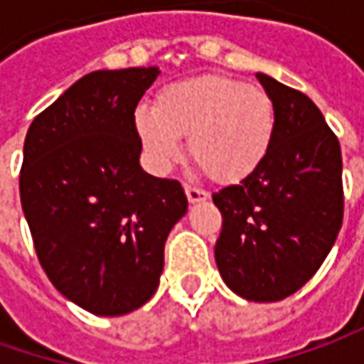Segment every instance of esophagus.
I'll use <instances>...</instances> for the list:
<instances>
[{"instance_id": "34e87169", "label": "esophagus", "mask_w": 364, "mask_h": 364, "mask_svg": "<svg viewBox=\"0 0 364 364\" xmlns=\"http://www.w3.org/2000/svg\"><path fill=\"white\" fill-rule=\"evenodd\" d=\"M185 193H187L189 203H199V201H205V199L210 198L208 191H203L199 187H191V185H185Z\"/></svg>"}]
</instances>
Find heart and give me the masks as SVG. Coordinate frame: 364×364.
<instances>
[{"instance_id":"b5f03b06","label":"heart","mask_w":364,"mask_h":364,"mask_svg":"<svg viewBox=\"0 0 364 364\" xmlns=\"http://www.w3.org/2000/svg\"><path fill=\"white\" fill-rule=\"evenodd\" d=\"M136 134L156 168H168L187 138L191 156L218 183H238L264 163L275 138V103L262 87L205 75L171 83L154 107L140 105Z\"/></svg>"}]
</instances>
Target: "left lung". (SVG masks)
<instances>
[{"mask_svg":"<svg viewBox=\"0 0 364 364\" xmlns=\"http://www.w3.org/2000/svg\"><path fill=\"white\" fill-rule=\"evenodd\" d=\"M275 103L273 146L252 175L213 193L222 212L218 271L248 301H279L301 289L336 242L342 213V154L318 105L257 73Z\"/></svg>","mask_w":364,"mask_h":364,"instance_id":"left-lung-1","label":"left lung"}]
</instances>
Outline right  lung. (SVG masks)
I'll list each match as a JSON object with an SVG mask.
<instances>
[{"label": "right lung", "instance_id": "right-lung-1", "mask_svg": "<svg viewBox=\"0 0 364 364\" xmlns=\"http://www.w3.org/2000/svg\"><path fill=\"white\" fill-rule=\"evenodd\" d=\"M159 67L93 71L28 128L20 199L50 283L95 316L151 299L171 228L187 212L181 183L140 166L134 112Z\"/></svg>", "mask_w": 364, "mask_h": 364}]
</instances>
